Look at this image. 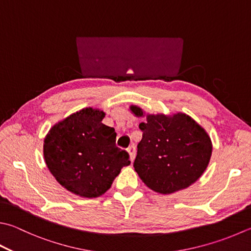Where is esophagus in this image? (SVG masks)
<instances>
[{
  "label": "esophagus",
  "instance_id": "1",
  "mask_svg": "<svg viewBox=\"0 0 251 251\" xmlns=\"http://www.w3.org/2000/svg\"><path fill=\"white\" fill-rule=\"evenodd\" d=\"M126 151H127V153H129V155H130L131 162H133L134 158H135V152H136L135 146L134 145H131V146H129V148H127Z\"/></svg>",
  "mask_w": 251,
  "mask_h": 251
}]
</instances>
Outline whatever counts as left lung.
<instances>
[{
	"label": "left lung",
	"mask_w": 251,
	"mask_h": 251,
	"mask_svg": "<svg viewBox=\"0 0 251 251\" xmlns=\"http://www.w3.org/2000/svg\"><path fill=\"white\" fill-rule=\"evenodd\" d=\"M138 117L144 112L131 106ZM133 167L146 186L169 195L191 186L209 165L212 142L205 130L184 113L146 115Z\"/></svg>",
	"instance_id": "obj_1"
}]
</instances>
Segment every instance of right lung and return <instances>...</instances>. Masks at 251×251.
Instances as JSON below:
<instances>
[{"mask_svg": "<svg viewBox=\"0 0 251 251\" xmlns=\"http://www.w3.org/2000/svg\"><path fill=\"white\" fill-rule=\"evenodd\" d=\"M105 112L84 108L51 127L44 143L50 173L61 186L84 198H97L111 187L129 154L117 148L115 129L101 124Z\"/></svg>", "mask_w": 251, "mask_h": 251, "instance_id": "right-lung-1", "label": "right lung"}]
</instances>
